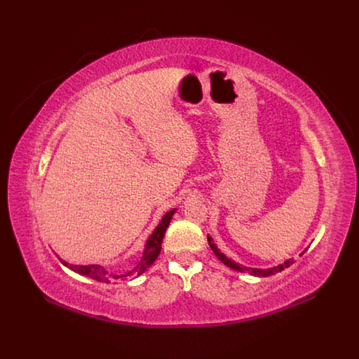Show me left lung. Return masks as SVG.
<instances>
[{
    "label": "left lung",
    "instance_id": "left-lung-1",
    "mask_svg": "<svg viewBox=\"0 0 359 359\" xmlns=\"http://www.w3.org/2000/svg\"><path fill=\"white\" fill-rule=\"evenodd\" d=\"M208 243H210V247H211V250L214 252V255H215L217 257H219L226 266H229V268H232V269H235V271H240V273H248V274L256 276V277H268V276H273V274L278 273V271L285 269V266L287 268L290 264H293V260H286L285 265H278V266L266 268V269H262V268H248V266H244V265H240V264L233 262V260H231L229 257H226V255L222 253L220 250L217 248V245L212 243V238H211V236H208ZM304 252H306V250H304ZM304 252H302L301 255H304ZM301 255H299V256H301Z\"/></svg>",
    "mask_w": 359,
    "mask_h": 359
}]
</instances>
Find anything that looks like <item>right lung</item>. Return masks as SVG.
Here are the masks:
<instances>
[{
	"mask_svg": "<svg viewBox=\"0 0 359 359\" xmlns=\"http://www.w3.org/2000/svg\"><path fill=\"white\" fill-rule=\"evenodd\" d=\"M175 211L177 210H172L168 214L163 215L161 222L158 223V226L156 227L154 232L151 233V236L148 238V241L145 244V250H144V256H142V259H140V262L137 264V266L135 269H130L124 274H111L109 271L104 269L100 265H72V264L66 262V260L60 259L61 264L66 265L72 271H74V273H78V274L85 276V277H90V278L97 280V281H102V283H111V281H116V280L137 277L142 273H145V271L156 262V259L158 257L160 250H161L163 236H165V232H166L168 226L172 220L173 214H175Z\"/></svg>",
	"mask_w": 359,
	"mask_h": 359,
	"instance_id": "1",
	"label": "right lung"
}]
</instances>
